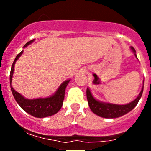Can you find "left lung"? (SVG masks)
Masks as SVG:
<instances>
[{
	"label": "left lung",
	"instance_id": "8db88e82",
	"mask_svg": "<svg viewBox=\"0 0 151 151\" xmlns=\"http://www.w3.org/2000/svg\"><path fill=\"white\" fill-rule=\"evenodd\" d=\"M131 50H132L133 53L134 54V56L137 57L135 54L136 51L133 47H131ZM143 90L144 86L142 87L140 94H138V97H136V99L128 104L125 105L113 104H110V103H104L97 101L92 96L90 89L88 88L86 91V95H87L88 102L90 109L94 114L103 117V118L113 119L122 116L130 112L132 110H133L135 107L136 105L138 104V101H139L140 98L142 95V93H143Z\"/></svg>",
	"mask_w": 151,
	"mask_h": 151
}]
</instances>
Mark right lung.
I'll return each mask as SVG.
<instances>
[{"label":"right lung","mask_w":151,"mask_h":151,"mask_svg":"<svg viewBox=\"0 0 151 151\" xmlns=\"http://www.w3.org/2000/svg\"><path fill=\"white\" fill-rule=\"evenodd\" d=\"M33 41H34V40L29 41V42H27L26 45H24L23 47H27L31 43H32ZM22 53H23V50H22L19 54H17L13 64H12L11 70H10V82L11 91L13 93V97L22 110H25L26 113L33 116L37 117V118H44V117L54 115L62 107L64 100V95H65V90H66V86H67L70 80H66V81L63 82L60 86L58 88L55 94L54 95L50 96V97H46V98H37V99L33 100L26 99L24 97H22L19 93L16 91L11 85L12 78H13V71H14V65H15L16 61L19 58Z\"/></svg>","instance_id":"obj_1"}]
</instances>
